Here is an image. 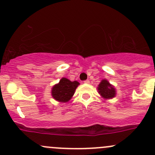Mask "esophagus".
Here are the masks:
<instances>
[{
  "label": "esophagus",
  "instance_id": "esophagus-1",
  "mask_svg": "<svg viewBox=\"0 0 155 155\" xmlns=\"http://www.w3.org/2000/svg\"><path fill=\"white\" fill-rule=\"evenodd\" d=\"M84 82L86 83V84H89V83H90V80H89V79H87V80H85V81H84Z\"/></svg>",
  "mask_w": 155,
  "mask_h": 155
}]
</instances>
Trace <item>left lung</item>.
I'll list each match as a JSON object with an SVG mask.
<instances>
[{
  "mask_svg": "<svg viewBox=\"0 0 155 155\" xmlns=\"http://www.w3.org/2000/svg\"><path fill=\"white\" fill-rule=\"evenodd\" d=\"M97 90H98V92L101 94V95L106 99L112 98L116 95L115 89L106 79L101 81L100 84L98 85Z\"/></svg>",
  "mask_w": 155,
  "mask_h": 155,
  "instance_id": "obj_1",
  "label": "left lung"
}]
</instances>
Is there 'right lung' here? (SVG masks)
I'll return each mask as SVG.
<instances>
[{
	"label": "right lung",
	"instance_id": "add662e5",
	"mask_svg": "<svg viewBox=\"0 0 155 155\" xmlns=\"http://www.w3.org/2000/svg\"><path fill=\"white\" fill-rule=\"evenodd\" d=\"M79 83L71 81L66 78H62L58 84H55L51 90V95L56 101L60 102H68L75 92Z\"/></svg>",
	"mask_w": 155,
	"mask_h": 155
}]
</instances>
